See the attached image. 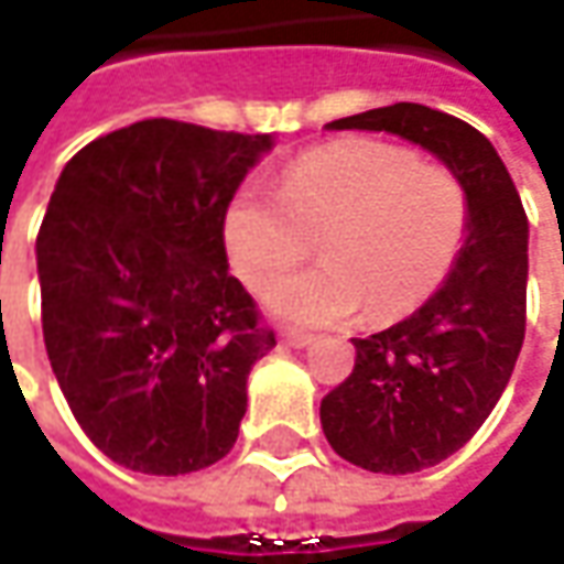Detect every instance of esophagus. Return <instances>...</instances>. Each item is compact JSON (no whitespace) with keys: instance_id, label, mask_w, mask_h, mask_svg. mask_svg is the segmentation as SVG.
Segmentation results:
<instances>
[{"instance_id":"1","label":"esophagus","mask_w":564,"mask_h":564,"mask_svg":"<svg viewBox=\"0 0 564 564\" xmlns=\"http://www.w3.org/2000/svg\"><path fill=\"white\" fill-rule=\"evenodd\" d=\"M282 341H285L289 348H311L316 338L307 336V333H294V329H289V333H282Z\"/></svg>"}]
</instances>
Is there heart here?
<instances>
[{"mask_svg": "<svg viewBox=\"0 0 564 564\" xmlns=\"http://www.w3.org/2000/svg\"><path fill=\"white\" fill-rule=\"evenodd\" d=\"M467 197L399 143L348 138L304 153L282 191L245 185L226 213L235 270L253 289L291 269L319 234L327 260L263 289L272 316L323 329L373 304L399 316L440 289L465 245Z\"/></svg>", "mask_w": 564, "mask_h": 564, "instance_id": "1", "label": "heart"}]
</instances>
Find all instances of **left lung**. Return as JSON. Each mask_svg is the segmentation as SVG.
Returning <instances> with one entry per match:
<instances>
[{
    "instance_id": "left-lung-1",
    "label": "left lung",
    "mask_w": 564,
    "mask_h": 564,
    "mask_svg": "<svg viewBox=\"0 0 564 564\" xmlns=\"http://www.w3.org/2000/svg\"><path fill=\"white\" fill-rule=\"evenodd\" d=\"M326 128L417 143L465 187V245L443 285L395 326L351 338L355 370L319 404L345 462L414 474L455 455L509 386L528 314V216L496 147L455 116L395 102Z\"/></svg>"
}]
</instances>
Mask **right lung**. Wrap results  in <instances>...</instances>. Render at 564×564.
I'll return each instance as SVG.
<instances>
[{
    "instance_id": "add662e5",
    "label": "right lung",
    "mask_w": 564,
    "mask_h": 564,
    "mask_svg": "<svg viewBox=\"0 0 564 564\" xmlns=\"http://www.w3.org/2000/svg\"><path fill=\"white\" fill-rule=\"evenodd\" d=\"M272 134L134 121L65 163L36 235L43 341L80 430L138 474L226 458L275 345L228 272L226 213Z\"/></svg>"
}]
</instances>
